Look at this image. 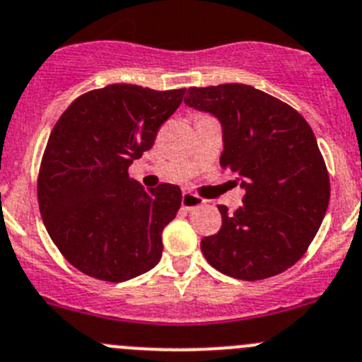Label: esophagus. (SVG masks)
Segmentation results:
<instances>
[{
    "label": "esophagus",
    "instance_id": "1",
    "mask_svg": "<svg viewBox=\"0 0 362 362\" xmlns=\"http://www.w3.org/2000/svg\"><path fill=\"white\" fill-rule=\"evenodd\" d=\"M205 203V199L199 198V196L192 194V192H184L182 194V209L185 210H194L198 206H202Z\"/></svg>",
    "mask_w": 362,
    "mask_h": 362
}]
</instances>
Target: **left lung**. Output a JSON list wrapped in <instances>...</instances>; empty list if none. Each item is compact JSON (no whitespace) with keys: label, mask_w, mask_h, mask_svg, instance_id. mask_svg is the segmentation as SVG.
<instances>
[{"label":"left lung","mask_w":362,"mask_h":362,"mask_svg":"<svg viewBox=\"0 0 362 362\" xmlns=\"http://www.w3.org/2000/svg\"><path fill=\"white\" fill-rule=\"evenodd\" d=\"M185 104L223 124L221 168L245 189L233 214L202 238L206 262L244 281L272 278L299 262L320 228L331 182L310 124L283 100L249 84L189 88ZM238 184V182H235Z\"/></svg>","instance_id":"obj_1"}]
</instances>
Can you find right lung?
Returning <instances> with one entry per match:
<instances>
[{
  "label": "right lung",
  "mask_w": 362,
  "mask_h": 362,
  "mask_svg": "<svg viewBox=\"0 0 362 362\" xmlns=\"http://www.w3.org/2000/svg\"><path fill=\"white\" fill-rule=\"evenodd\" d=\"M184 93L107 84L77 97L56 122L38 170V206L51 240L83 274L122 283L159 263L182 191H145L129 166L152 148Z\"/></svg>",
  "instance_id": "1"
}]
</instances>
